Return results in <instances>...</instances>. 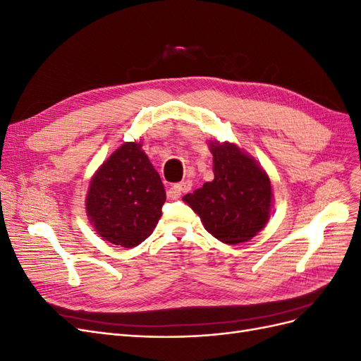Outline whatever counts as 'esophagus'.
I'll return each mask as SVG.
<instances>
[{"mask_svg": "<svg viewBox=\"0 0 361 361\" xmlns=\"http://www.w3.org/2000/svg\"><path fill=\"white\" fill-rule=\"evenodd\" d=\"M191 187H192V182H191V180H183V182H180V183H174L173 187H170V190H169L167 195H169L170 199L176 200V199H179V197H180L182 192H187V191H190V190H191Z\"/></svg>", "mask_w": 361, "mask_h": 361, "instance_id": "1", "label": "esophagus"}]
</instances>
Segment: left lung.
I'll list each match as a JSON object with an SVG mask.
<instances>
[{"mask_svg": "<svg viewBox=\"0 0 361 361\" xmlns=\"http://www.w3.org/2000/svg\"><path fill=\"white\" fill-rule=\"evenodd\" d=\"M214 180L183 195L218 241L239 244L256 236L269 220L271 180L259 162L233 143L211 141Z\"/></svg>", "mask_w": 361, "mask_h": 361, "instance_id": "8db88e82", "label": "left lung"}]
</instances>
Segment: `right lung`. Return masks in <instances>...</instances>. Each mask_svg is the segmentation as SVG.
<instances>
[{
	"mask_svg": "<svg viewBox=\"0 0 361 361\" xmlns=\"http://www.w3.org/2000/svg\"><path fill=\"white\" fill-rule=\"evenodd\" d=\"M166 190L141 143H125L90 180L85 211L97 235L125 248L147 239L161 218Z\"/></svg>",
	"mask_w": 361,
	"mask_h": 361,
	"instance_id": "obj_1",
	"label": "right lung"
}]
</instances>
